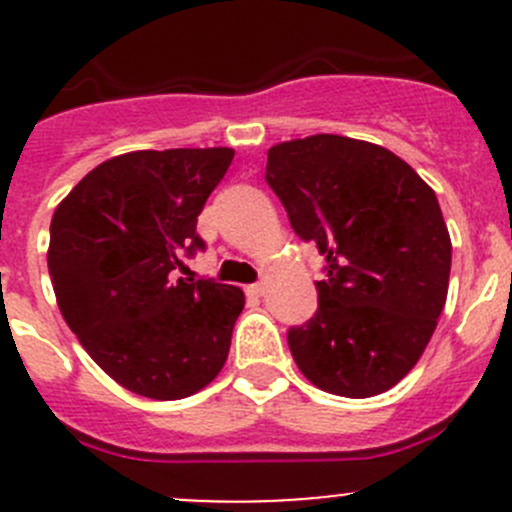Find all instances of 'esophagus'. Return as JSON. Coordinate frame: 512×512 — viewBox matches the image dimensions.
Wrapping results in <instances>:
<instances>
[{
    "label": "esophagus",
    "mask_w": 512,
    "mask_h": 512,
    "mask_svg": "<svg viewBox=\"0 0 512 512\" xmlns=\"http://www.w3.org/2000/svg\"><path fill=\"white\" fill-rule=\"evenodd\" d=\"M245 292L250 294V297H262V294H265V285H262V282H255V285H247Z\"/></svg>",
    "instance_id": "esophagus-1"
}]
</instances>
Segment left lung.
Segmentation results:
<instances>
[{"label": "left lung", "instance_id": "obj_1", "mask_svg": "<svg viewBox=\"0 0 512 512\" xmlns=\"http://www.w3.org/2000/svg\"><path fill=\"white\" fill-rule=\"evenodd\" d=\"M265 180L327 260L317 312L287 332L299 371L349 399L399 384L446 304L451 237L436 193L386 148L332 133L272 146Z\"/></svg>", "mask_w": 512, "mask_h": 512}]
</instances>
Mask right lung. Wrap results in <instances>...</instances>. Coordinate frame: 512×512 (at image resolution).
Listing matches in <instances>:
<instances>
[{
    "label": "right lung",
    "mask_w": 512,
    "mask_h": 512,
    "mask_svg": "<svg viewBox=\"0 0 512 512\" xmlns=\"http://www.w3.org/2000/svg\"><path fill=\"white\" fill-rule=\"evenodd\" d=\"M232 156V148L116 156L81 178L51 218L46 260L61 314L133 394L185 399L223 369L245 294L175 272L205 250L198 215Z\"/></svg>",
    "instance_id": "obj_1"
}]
</instances>
